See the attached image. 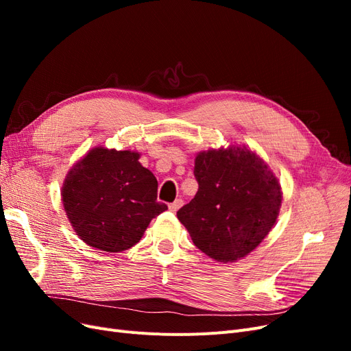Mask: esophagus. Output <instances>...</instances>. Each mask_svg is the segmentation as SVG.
Masks as SVG:
<instances>
[{"label": "esophagus", "instance_id": "34e87169", "mask_svg": "<svg viewBox=\"0 0 351 351\" xmlns=\"http://www.w3.org/2000/svg\"><path fill=\"white\" fill-rule=\"evenodd\" d=\"M182 206H183V200H182V199H176V200L173 202V204L168 205V208H169V210H171V212L178 210Z\"/></svg>", "mask_w": 351, "mask_h": 351}]
</instances>
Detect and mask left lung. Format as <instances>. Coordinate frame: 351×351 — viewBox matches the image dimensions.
<instances>
[{
	"instance_id": "obj_1",
	"label": "left lung",
	"mask_w": 351,
	"mask_h": 351,
	"mask_svg": "<svg viewBox=\"0 0 351 351\" xmlns=\"http://www.w3.org/2000/svg\"><path fill=\"white\" fill-rule=\"evenodd\" d=\"M197 193L177 218L195 246L218 262H236L268 236L281 206V186L268 165L246 147L200 152Z\"/></svg>"
}]
</instances>
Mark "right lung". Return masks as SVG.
I'll return each mask as SVG.
<instances>
[{
  "mask_svg": "<svg viewBox=\"0 0 351 351\" xmlns=\"http://www.w3.org/2000/svg\"><path fill=\"white\" fill-rule=\"evenodd\" d=\"M156 192V178L139 154L95 147L70 169L61 196L77 236L117 253L134 246L152 218L168 209Z\"/></svg>",
  "mask_w": 351,
  "mask_h": 351,
  "instance_id": "1",
  "label": "right lung"
}]
</instances>
